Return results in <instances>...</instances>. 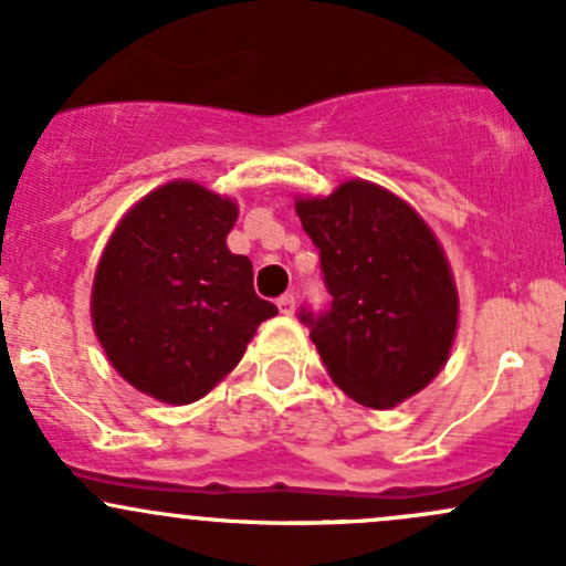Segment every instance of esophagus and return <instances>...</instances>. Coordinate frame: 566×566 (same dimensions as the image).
Instances as JSON below:
<instances>
[{
  "label": "esophagus",
  "instance_id": "34e87169",
  "mask_svg": "<svg viewBox=\"0 0 566 566\" xmlns=\"http://www.w3.org/2000/svg\"><path fill=\"white\" fill-rule=\"evenodd\" d=\"M277 307H281L283 316H291V313H294V294H283L281 300H277Z\"/></svg>",
  "mask_w": 566,
  "mask_h": 566
}]
</instances>
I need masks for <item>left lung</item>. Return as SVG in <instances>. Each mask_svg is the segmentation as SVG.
<instances>
[{
	"instance_id": "1",
	"label": "left lung",
	"mask_w": 566,
	"mask_h": 566,
	"mask_svg": "<svg viewBox=\"0 0 566 566\" xmlns=\"http://www.w3.org/2000/svg\"><path fill=\"white\" fill-rule=\"evenodd\" d=\"M296 214L332 296L326 311L302 307L300 322L332 381L370 409L428 387L458 326V291L433 231L409 203L363 179L300 198Z\"/></svg>"
}]
</instances>
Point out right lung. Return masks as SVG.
<instances>
[{"label": "right lung", "mask_w": 566, "mask_h": 566, "mask_svg": "<svg viewBox=\"0 0 566 566\" xmlns=\"http://www.w3.org/2000/svg\"><path fill=\"white\" fill-rule=\"evenodd\" d=\"M237 203L171 182L116 226L92 285V322L111 365L163 403L203 398L237 368L277 307L253 291V264L226 237Z\"/></svg>", "instance_id": "obj_1"}]
</instances>
